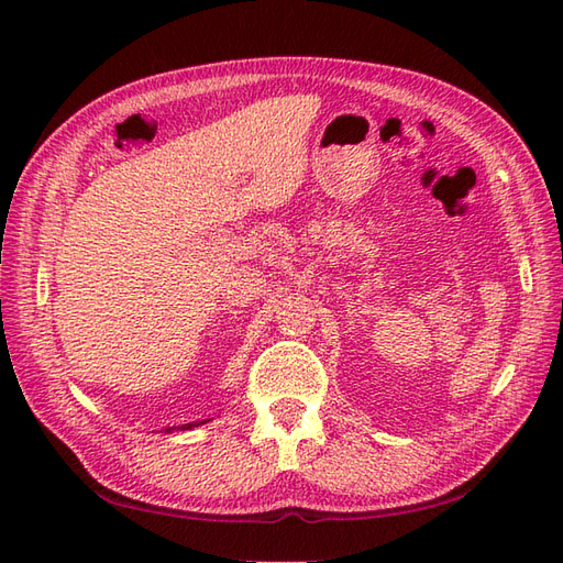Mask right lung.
<instances>
[{
  "mask_svg": "<svg viewBox=\"0 0 563 563\" xmlns=\"http://www.w3.org/2000/svg\"><path fill=\"white\" fill-rule=\"evenodd\" d=\"M203 422H207V420H203ZM197 424H201V422H187V424H183L180 430H192V428H197ZM168 432H172V430H168Z\"/></svg>",
  "mask_w": 563,
  "mask_h": 563,
  "instance_id": "obj_1",
  "label": "right lung"
}]
</instances>
